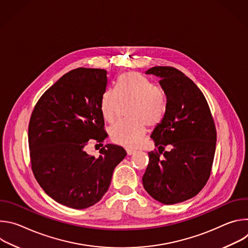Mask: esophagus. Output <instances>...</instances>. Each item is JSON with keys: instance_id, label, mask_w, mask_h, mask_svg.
Returning a JSON list of instances; mask_svg holds the SVG:
<instances>
[{"instance_id": "1", "label": "esophagus", "mask_w": 248, "mask_h": 248, "mask_svg": "<svg viewBox=\"0 0 248 248\" xmlns=\"http://www.w3.org/2000/svg\"><path fill=\"white\" fill-rule=\"evenodd\" d=\"M126 153L127 155H132L135 153V150H131V149H126Z\"/></svg>"}]
</instances>
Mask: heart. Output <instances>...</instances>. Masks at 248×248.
I'll return each mask as SVG.
<instances>
[{"mask_svg": "<svg viewBox=\"0 0 248 248\" xmlns=\"http://www.w3.org/2000/svg\"><path fill=\"white\" fill-rule=\"evenodd\" d=\"M124 104H130L128 117L115 124L110 134L116 143L133 148L138 146L146 133V124H158L167 109V99L164 91L157 87L146 77L128 73L119 79L118 90L108 88L105 90L100 101V111L103 118L113 123Z\"/></svg>", "mask_w": 248, "mask_h": 248, "instance_id": "heart-1", "label": "heart"}]
</instances>
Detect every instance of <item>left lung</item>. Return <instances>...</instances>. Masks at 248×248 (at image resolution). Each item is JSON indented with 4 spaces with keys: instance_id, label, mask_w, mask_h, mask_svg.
Returning <instances> with one entry per match:
<instances>
[{
    "instance_id": "left-lung-1",
    "label": "left lung",
    "mask_w": 248,
    "mask_h": 248,
    "mask_svg": "<svg viewBox=\"0 0 248 248\" xmlns=\"http://www.w3.org/2000/svg\"><path fill=\"white\" fill-rule=\"evenodd\" d=\"M145 74L160 79L167 109L151 134L159 153H148L143 186L163 204L181 203L198 194L209 179L216 150L215 124L203 93L184 73L154 66ZM167 145L173 148L160 158Z\"/></svg>"
}]
</instances>
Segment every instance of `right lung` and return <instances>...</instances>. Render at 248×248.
I'll list each match as a JSON object with an SVG mask.
<instances>
[{
    "mask_svg": "<svg viewBox=\"0 0 248 248\" xmlns=\"http://www.w3.org/2000/svg\"><path fill=\"white\" fill-rule=\"evenodd\" d=\"M108 72L79 67L62 76L39 99L28 126L35 179L55 201L74 209L93 206L109 189L115 168L126 156L115 144L95 158L85 151L90 139L103 142L100 101ZM103 145V144H102Z\"/></svg>",
    "mask_w": 248,
    "mask_h": 248,
    "instance_id": "obj_1",
    "label": "right lung"
}]
</instances>
